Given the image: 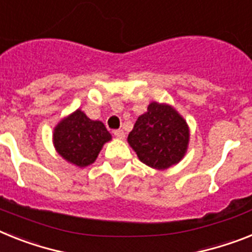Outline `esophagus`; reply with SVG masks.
Listing matches in <instances>:
<instances>
[{
	"mask_svg": "<svg viewBox=\"0 0 252 252\" xmlns=\"http://www.w3.org/2000/svg\"><path fill=\"white\" fill-rule=\"evenodd\" d=\"M114 136H115L116 138L123 139L124 137H126V133H124V130L123 129H116V130H114Z\"/></svg>",
	"mask_w": 252,
	"mask_h": 252,
	"instance_id": "esophagus-1",
	"label": "esophagus"
}]
</instances>
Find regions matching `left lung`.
I'll list each match as a JSON object with an SVG mask.
<instances>
[{
    "instance_id": "obj_1",
    "label": "left lung",
    "mask_w": 252,
    "mask_h": 252,
    "mask_svg": "<svg viewBox=\"0 0 252 252\" xmlns=\"http://www.w3.org/2000/svg\"><path fill=\"white\" fill-rule=\"evenodd\" d=\"M189 132L185 119L173 107L152 102L128 136V142L143 164L166 169L181 161Z\"/></svg>"
}]
</instances>
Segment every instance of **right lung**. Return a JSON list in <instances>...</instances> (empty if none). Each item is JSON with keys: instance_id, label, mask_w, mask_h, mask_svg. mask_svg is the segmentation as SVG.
I'll list each match as a JSON object with an SVG mask.
<instances>
[{"instance_id": "right-lung-1", "label": "right lung", "mask_w": 252, "mask_h": 252, "mask_svg": "<svg viewBox=\"0 0 252 252\" xmlns=\"http://www.w3.org/2000/svg\"><path fill=\"white\" fill-rule=\"evenodd\" d=\"M111 139L101 122L91 120L80 110L59 123L54 142L65 160L78 166H87L96 160L103 143Z\"/></svg>"}]
</instances>
